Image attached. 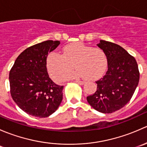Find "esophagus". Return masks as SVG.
Segmentation results:
<instances>
[{
  "label": "esophagus",
  "mask_w": 147,
  "mask_h": 147,
  "mask_svg": "<svg viewBox=\"0 0 147 147\" xmlns=\"http://www.w3.org/2000/svg\"><path fill=\"white\" fill-rule=\"evenodd\" d=\"M75 82H76L77 83H78V84H84V81L77 80V81H75Z\"/></svg>",
  "instance_id": "1"
}]
</instances>
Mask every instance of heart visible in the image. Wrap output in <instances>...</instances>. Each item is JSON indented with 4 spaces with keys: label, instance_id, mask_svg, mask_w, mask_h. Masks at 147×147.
<instances>
[{
    "label": "heart",
    "instance_id": "1",
    "mask_svg": "<svg viewBox=\"0 0 147 147\" xmlns=\"http://www.w3.org/2000/svg\"><path fill=\"white\" fill-rule=\"evenodd\" d=\"M107 57L99 47H92L82 42L65 46L63 55L52 52L47 57V67L50 76L60 81L73 65L76 70L66 75L62 80L84 78L95 80L105 74L107 68Z\"/></svg>",
    "mask_w": 147,
    "mask_h": 147
}]
</instances>
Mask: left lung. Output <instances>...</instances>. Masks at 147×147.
<instances>
[{
  "instance_id": "1",
  "label": "left lung",
  "mask_w": 147,
  "mask_h": 147,
  "mask_svg": "<svg viewBox=\"0 0 147 147\" xmlns=\"http://www.w3.org/2000/svg\"><path fill=\"white\" fill-rule=\"evenodd\" d=\"M105 52L108 69L97 81V90L87 100L95 110L112 113L125 106L134 94L139 81L135 58L123 47L113 42L101 40L97 45Z\"/></svg>"
}]
</instances>
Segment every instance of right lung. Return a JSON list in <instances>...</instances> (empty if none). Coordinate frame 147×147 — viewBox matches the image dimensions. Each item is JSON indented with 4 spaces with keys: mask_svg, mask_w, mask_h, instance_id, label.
Here are the masks:
<instances>
[{
    "mask_svg": "<svg viewBox=\"0 0 147 147\" xmlns=\"http://www.w3.org/2000/svg\"><path fill=\"white\" fill-rule=\"evenodd\" d=\"M60 43L59 40H47L28 47L19 55L10 69L12 98L28 115L47 117L63 100V86L50 79L46 61L48 53Z\"/></svg>",
    "mask_w": 147,
    "mask_h": 147,
    "instance_id": "1",
    "label": "right lung"
}]
</instances>
